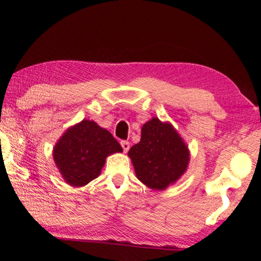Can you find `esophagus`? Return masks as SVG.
<instances>
[{
    "mask_svg": "<svg viewBox=\"0 0 261 261\" xmlns=\"http://www.w3.org/2000/svg\"><path fill=\"white\" fill-rule=\"evenodd\" d=\"M121 146H122V148H123V151H124L125 153L129 151V148H130V143L129 141H125V140H122L121 141Z\"/></svg>",
    "mask_w": 261,
    "mask_h": 261,
    "instance_id": "obj_1",
    "label": "esophagus"
}]
</instances>
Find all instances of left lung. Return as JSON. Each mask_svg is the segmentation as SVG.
<instances>
[{
  "label": "left lung",
  "mask_w": 261,
  "mask_h": 261,
  "mask_svg": "<svg viewBox=\"0 0 261 261\" xmlns=\"http://www.w3.org/2000/svg\"><path fill=\"white\" fill-rule=\"evenodd\" d=\"M127 155L138 179L153 190H165L187 170L189 148L170 123L153 117L141 127V138Z\"/></svg>",
  "instance_id": "1"
}]
</instances>
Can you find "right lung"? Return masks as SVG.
<instances>
[{"label":"right lung","mask_w":261,"mask_h":261,"mask_svg":"<svg viewBox=\"0 0 261 261\" xmlns=\"http://www.w3.org/2000/svg\"><path fill=\"white\" fill-rule=\"evenodd\" d=\"M122 151L108 130L93 121L83 120L64 132L53 155L65 182L72 187H84L100 175L106 158Z\"/></svg>","instance_id":"1"}]
</instances>
